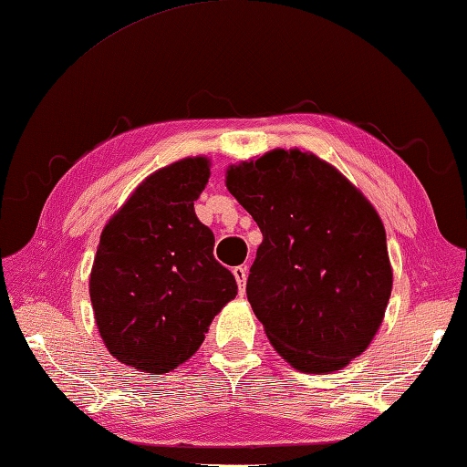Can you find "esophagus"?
Listing matches in <instances>:
<instances>
[{
    "label": "esophagus",
    "instance_id": "esophagus-1",
    "mask_svg": "<svg viewBox=\"0 0 467 467\" xmlns=\"http://www.w3.org/2000/svg\"><path fill=\"white\" fill-rule=\"evenodd\" d=\"M246 273H249V269H246V266H234L233 269V275H234V279H236V283H239V291H241V295H244V285H246Z\"/></svg>",
    "mask_w": 467,
    "mask_h": 467
}]
</instances>
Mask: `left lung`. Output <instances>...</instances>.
<instances>
[{
  "instance_id": "left-lung-1",
  "label": "left lung",
  "mask_w": 467,
  "mask_h": 467,
  "mask_svg": "<svg viewBox=\"0 0 467 467\" xmlns=\"http://www.w3.org/2000/svg\"><path fill=\"white\" fill-rule=\"evenodd\" d=\"M226 188L263 233L246 296L275 351L303 373H333L383 323L393 271L363 192L299 148L226 168Z\"/></svg>"
}]
</instances>
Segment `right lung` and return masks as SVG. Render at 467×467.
Listing matches in <instances>:
<instances>
[{
  "mask_svg": "<svg viewBox=\"0 0 467 467\" xmlns=\"http://www.w3.org/2000/svg\"><path fill=\"white\" fill-rule=\"evenodd\" d=\"M208 178L206 156L161 168L100 234L90 273L96 327L112 357L138 371L161 375L191 359L239 291L194 213Z\"/></svg>",
  "mask_w": 467,
  "mask_h": 467,
  "instance_id": "right-lung-1",
  "label": "right lung"
}]
</instances>
